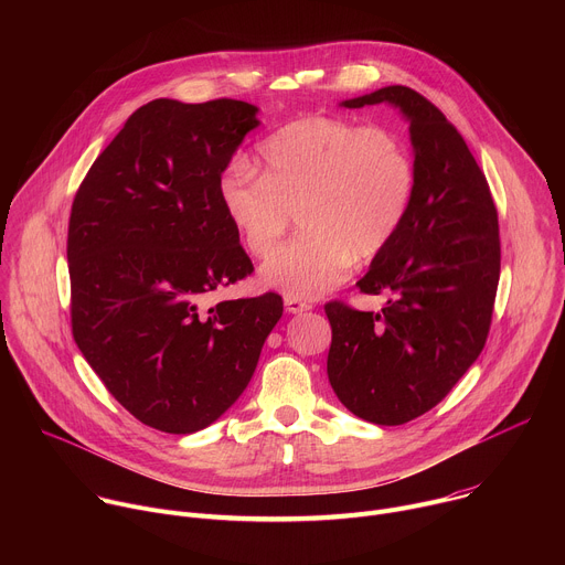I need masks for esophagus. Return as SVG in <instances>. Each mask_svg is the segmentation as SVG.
I'll return each mask as SVG.
<instances>
[{"label": "esophagus", "instance_id": "obj_1", "mask_svg": "<svg viewBox=\"0 0 565 565\" xmlns=\"http://www.w3.org/2000/svg\"><path fill=\"white\" fill-rule=\"evenodd\" d=\"M284 306H286V310L288 312H292V315H299V312H306V310H310L312 306L308 303V301H303V299H297V297H284Z\"/></svg>", "mask_w": 565, "mask_h": 565}]
</instances>
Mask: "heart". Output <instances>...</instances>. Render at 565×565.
Here are the masks:
<instances>
[{"label":"heart","mask_w":565,"mask_h":565,"mask_svg":"<svg viewBox=\"0 0 565 565\" xmlns=\"http://www.w3.org/2000/svg\"><path fill=\"white\" fill-rule=\"evenodd\" d=\"M262 174L232 158L218 199L257 259H268L292 214L301 234L264 268L262 281L288 297L315 299L335 288L351 262L380 255L407 218L416 172L409 149L382 127L303 116L257 147Z\"/></svg>","instance_id":"1"}]
</instances>
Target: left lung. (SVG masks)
I'll return each instance as SVG.
<instances>
[{
    "label": "left lung",
    "mask_w": 565,
    "mask_h": 565,
    "mask_svg": "<svg viewBox=\"0 0 565 565\" xmlns=\"http://www.w3.org/2000/svg\"><path fill=\"white\" fill-rule=\"evenodd\" d=\"M388 103L409 122L416 188L407 218L358 281L380 312L324 306L333 329L329 382L373 425H405L454 388L486 347L501 275L499 214L476 158L445 114L393 85L344 100Z\"/></svg>",
    "instance_id": "obj_1"
}]
</instances>
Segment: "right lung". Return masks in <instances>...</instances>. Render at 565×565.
<instances>
[{
	"label": "right lung",
	"mask_w": 565,
	"mask_h": 565,
	"mask_svg": "<svg viewBox=\"0 0 565 565\" xmlns=\"http://www.w3.org/2000/svg\"><path fill=\"white\" fill-rule=\"evenodd\" d=\"M244 100L136 109L79 185L66 259L77 349L142 425L194 434L248 386L284 312L277 292L218 301L207 292L255 268L218 177L259 127Z\"/></svg>",
	"instance_id": "right-lung-1"
}]
</instances>
